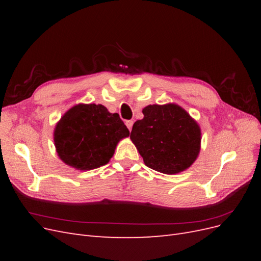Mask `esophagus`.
Instances as JSON below:
<instances>
[{
    "label": "esophagus",
    "instance_id": "1",
    "mask_svg": "<svg viewBox=\"0 0 261 261\" xmlns=\"http://www.w3.org/2000/svg\"><path fill=\"white\" fill-rule=\"evenodd\" d=\"M126 126H127V128L129 129V130H132V127H133V124H134V121H132V120H129V121H126Z\"/></svg>",
    "mask_w": 261,
    "mask_h": 261
}]
</instances>
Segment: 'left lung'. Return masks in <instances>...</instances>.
Listing matches in <instances>:
<instances>
[{
    "mask_svg": "<svg viewBox=\"0 0 261 261\" xmlns=\"http://www.w3.org/2000/svg\"><path fill=\"white\" fill-rule=\"evenodd\" d=\"M144 118L130 132L148 168L164 174H176L195 162L200 151L199 125L183 108L169 103L152 105L143 110Z\"/></svg>",
    "mask_w": 261,
    "mask_h": 261,
    "instance_id": "1",
    "label": "left lung"
}]
</instances>
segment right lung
<instances>
[{
	"label": "right lung",
	"mask_w": 261,
	"mask_h": 261,
	"mask_svg": "<svg viewBox=\"0 0 261 261\" xmlns=\"http://www.w3.org/2000/svg\"><path fill=\"white\" fill-rule=\"evenodd\" d=\"M127 136L129 130L117 113L102 105H77L55 126L54 145L63 162L88 171L107 164L118 141Z\"/></svg>",
	"instance_id": "obj_1"
}]
</instances>
